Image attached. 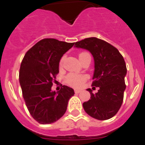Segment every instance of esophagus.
<instances>
[{"label": "esophagus", "instance_id": "esophagus-1", "mask_svg": "<svg viewBox=\"0 0 145 145\" xmlns=\"http://www.w3.org/2000/svg\"><path fill=\"white\" fill-rule=\"evenodd\" d=\"M80 92H81V90H80V89H74L75 93H80Z\"/></svg>", "mask_w": 145, "mask_h": 145}]
</instances>
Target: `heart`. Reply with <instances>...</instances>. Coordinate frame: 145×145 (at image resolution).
I'll return each mask as SVG.
<instances>
[{"instance_id": "1", "label": "heart", "mask_w": 145, "mask_h": 145, "mask_svg": "<svg viewBox=\"0 0 145 145\" xmlns=\"http://www.w3.org/2000/svg\"><path fill=\"white\" fill-rule=\"evenodd\" d=\"M87 52H81L79 54V59L81 61L82 58L84 56V55L86 54ZM64 58H61L59 62V65H61L62 62H63ZM87 79V76L84 74H69L67 75V77L65 78V82L66 84L69 85V86H72V87H80L83 86L84 83L86 80Z\"/></svg>"}]
</instances>
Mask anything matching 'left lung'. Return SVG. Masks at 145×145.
Masks as SVG:
<instances>
[{
    "label": "left lung",
    "instance_id": "8db88e82",
    "mask_svg": "<svg viewBox=\"0 0 145 145\" xmlns=\"http://www.w3.org/2000/svg\"><path fill=\"white\" fill-rule=\"evenodd\" d=\"M75 47L87 50L93 55L95 71L92 86L99 89L95 94L87 89L91 99L83 104L84 110L99 120L110 119L118 112L123 100L127 72L123 57L111 44L96 37L76 42Z\"/></svg>",
    "mask_w": 145,
    "mask_h": 145
}]
</instances>
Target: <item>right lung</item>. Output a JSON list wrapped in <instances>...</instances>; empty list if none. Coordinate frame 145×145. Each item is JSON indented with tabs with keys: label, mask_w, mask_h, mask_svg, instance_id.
I'll list each match as a JSON object with an SVG mask.
<instances>
[{
	"label": "right lung",
	"mask_w": 145,
	"mask_h": 145,
	"mask_svg": "<svg viewBox=\"0 0 145 145\" xmlns=\"http://www.w3.org/2000/svg\"><path fill=\"white\" fill-rule=\"evenodd\" d=\"M74 43L46 38L26 52L19 70V84L28 111L41 124H50L65 113L74 89L62 86L59 92L52 91L59 73L60 59Z\"/></svg>",
	"instance_id": "1"
}]
</instances>
